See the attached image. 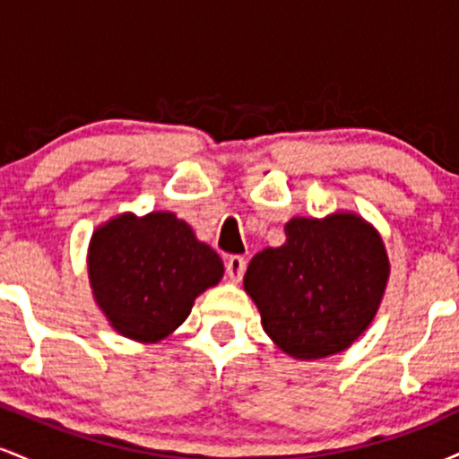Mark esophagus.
<instances>
[{
	"instance_id": "1",
	"label": "esophagus",
	"mask_w": 459,
	"mask_h": 459,
	"mask_svg": "<svg viewBox=\"0 0 459 459\" xmlns=\"http://www.w3.org/2000/svg\"><path fill=\"white\" fill-rule=\"evenodd\" d=\"M226 272H229L230 281H241V276H244V272H246L244 256L230 255L229 259H226Z\"/></svg>"
}]
</instances>
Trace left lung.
Segmentation results:
<instances>
[{
	"mask_svg": "<svg viewBox=\"0 0 459 459\" xmlns=\"http://www.w3.org/2000/svg\"><path fill=\"white\" fill-rule=\"evenodd\" d=\"M287 241L252 256L244 287L263 330L289 356L315 360L350 347L380 307L388 256L365 220L293 218Z\"/></svg>",
	"mask_w": 459,
	"mask_h": 459,
	"instance_id": "obj_1",
	"label": "left lung"
}]
</instances>
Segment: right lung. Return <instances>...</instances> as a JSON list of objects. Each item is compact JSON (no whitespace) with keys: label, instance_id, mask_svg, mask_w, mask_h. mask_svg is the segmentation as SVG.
I'll use <instances>...</instances> for the list:
<instances>
[{"label":"right lung","instance_id":"right-lung-1","mask_svg":"<svg viewBox=\"0 0 459 459\" xmlns=\"http://www.w3.org/2000/svg\"><path fill=\"white\" fill-rule=\"evenodd\" d=\"M88 272L97 304L120 334L160 341L220 282L224 265L175 213H127L94 230Z\"/></svg>","mask_w":459,"mask_h":459}]
</instances>
